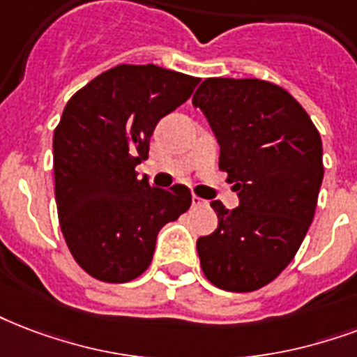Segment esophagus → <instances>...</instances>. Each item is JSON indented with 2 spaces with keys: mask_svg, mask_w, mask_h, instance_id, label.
<instances>
[{
  "mask_svg": "<svg viewBox=\"0 0 357 357\" xmlns=\"http://www.w3.org/2000/svg\"><path fill=\"white\" fill-rule=\"evenodd\" d=\"M206 200H204V198H200V197H197V195H192V206H195V208H200V206H206Z\"/></svg>",
  "mask_w": 357,
  "mask_h": 357,
  "instance_id": "1",
  "label": "esophagus"
}]
</instances>
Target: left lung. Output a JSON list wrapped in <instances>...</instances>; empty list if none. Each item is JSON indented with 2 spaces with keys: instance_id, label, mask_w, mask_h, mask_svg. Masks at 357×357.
Here are the masks:
<instances>
[{
  "instance_id": "obj_1",
  "label": "left lung",
  "mask_w": 357,
  "mask_h": 357,
  "mask_svg": "<svg viewBox=\"0 0 357 357\" xmlns=\"http://www.w3.org/2000/svg\"><path fill=\"white\" fill-rule=\"evenodd\" d=\"M221 146L219 168L239 206L213 200L217 230L198 238L204 275L228 292H252L296 257L322 185V140L303 106L258 78H208L192 95Z\"/></svg>"
}]
</instances>
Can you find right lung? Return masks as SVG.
Masks as SVG:
<instances>
[{"label": "right lung", "mask_w": 357, "mask_h": 357, "mask_svg": "<svg viewBox=\"0 0 357 357\" xmlns=\"http://www.w3.org/2000/svg\"><path fill=\"white\" fill-rule=\"evenodd\" d=\"M200 78L157 65H118L78 89L54 130L59 227L70 255L105 282L149 268L157 234L190 208L185 185L151 187L135 168L148 159L160 118L189 99Z\"/></svg>", "instance_id": "obj_1"}]
</instances>
